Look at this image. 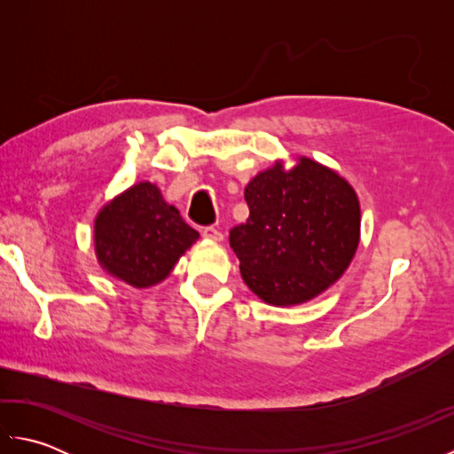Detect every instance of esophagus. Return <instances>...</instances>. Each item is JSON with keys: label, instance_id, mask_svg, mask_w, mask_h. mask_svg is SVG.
<instances>
[{"label": "esophagus", "instance_id": "esophagus-1", "mask_svg": "<svg viewBox=\"0 0 454 454\" xmlns=\"http://www.w3.org/2000/svg\"><path fill=\"white\" fill-rule=\"evenodd\" d=\"M202 238H207V239H215V242H222V239H224V234L220 232V230H216V228H205L202 230Z\"/></svg>", "mask_w": 454, "mask_h": 454}]
</instances>
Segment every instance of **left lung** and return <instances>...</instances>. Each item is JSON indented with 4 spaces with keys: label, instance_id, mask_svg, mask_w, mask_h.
Listing matches in <instances>:
<instances>
[{
    "label": "left lung",
    "instance_id": "obj_1",
    "mask_svg": "<svg viewBox=\"0 0 454 454\" xmlns=\"http://www.w3.org/2000/svg\"><path fill=\"white\" fill-rule=\"evenodd\" d=\"M249 218L230 246L249 291L286 308L325 293L351 265L361 239V202L335 169L298 156L275 160L247 183Z\"/></svg>",
    "mask_w": 454,
    "mask_h": 454
}]
</instances>
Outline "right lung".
<instances>
[{
  "instance_id": "1",
  "label": "right lung",
  "mask_w": 454,
  "mask_h": 454,
  "mask_svg": "<svg viewBox=\"0 0 454 454\" xmlns=\"http://www.w3.org/2000/svg\"><path fill=\"white\" fill-rule=\"evenodd\" d=\"M197 239V230L150 181L134 183L105 202L93 222L98 263L134 288H148L168 278Z\"/></svg>"
}]
</instances>
